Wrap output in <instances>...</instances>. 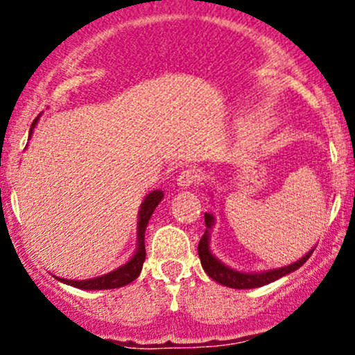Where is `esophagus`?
<instances>
[{"label":"esophagus","mask_w":355,"mask_h":355,"mask_svg":"<svg viewBox=\"0 0 355 355\" xmlns=\"http://www.w3.org/2000/svg\"><path fill=\"white\" fill-rule=\"evenodd\" d=\"M200 178L202 173L198 168H185L183 172H180V175H178L177 185L182 187V189H189V187L200 182Z\"/></svg>","instance_id":"34e87169"}]
</instances>
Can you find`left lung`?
<instances>
[{"label": "left lung", "instance_id": "1", "mask_svg": "<svg viewBox=\"0 0 355 355\" xmlns=\"http://www.w3.org/2000/svg\"><path fill=\"white\" fill-rule=\"evenodd\" d=\"M205 225H207L205 234L202 235L200 242H198V257H200L202 267H203V270L207 272V275H209L210 279H214L215 282L225 285V287L255 288V287H262V285H267L270 282H275V280H279L280 277L291 274V272H294L299 267H302L313 252V248H312L311 252H307V254H305L300 260H297V262L291 263V266L274 268V270L240 272L229 266H225L223 262H220L217 257L211 254L210 232H211V227L215 225V217L211 214H205Z\"/></svg>", "mask_w": 355, "mask_h": 355}]
</instances>
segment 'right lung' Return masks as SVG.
Listing matches in <instances>:
<instances>
[{
  "instance_id": "add662e5",
  "label": "right lung",
  "mask_w": 355,
  "mask_h": 355,
  "mask_svg": "<svg viewBox=\"0 0 355 355\" xmlns=\"http://www.w3.org/2000/svg\"><path fill=\"white\" fill-rule=\"evenodd\" d=\"M38 118H35L33 125L30 128V137L33 133V128L38 123ZM164 198V191L162 190H153L150 191L148 195L145 197V200L141 202L140 211H138V227H137V250L133 254L132 259L125 263V266L115 268L113 272H108V274L101 275V277H95V279H88V280H68V279H56L61 280L63 284L73 285L76 288H83V291H105V288H118L123 287V285H128L130 282L137 279L140 275L141 267H144L145 262V230L146 225H148V220L152 217L153 210L157 209L158 203L162 202Z\"/></svg>"
}]
</instances>
